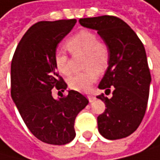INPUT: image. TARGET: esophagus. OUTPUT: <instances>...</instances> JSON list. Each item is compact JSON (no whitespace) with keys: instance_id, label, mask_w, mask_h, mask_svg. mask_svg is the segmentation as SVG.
Here are the masks:
<instances>
[{"instance_id":"obj_1","label":"esophagus","mask_w":160,"mask_h":160,"mask_svg":"<svg viewBox=\"0 0 160 160\" xmlns=\"http://www.w3.org/2000/svg\"><path fill=\"white\" fill-rule=\"evenodd\" d=\"M88 99L90 100V102H92V101L95 100V97H94L92 94H89V95H88Z\"/></svg>"}]
</instances>
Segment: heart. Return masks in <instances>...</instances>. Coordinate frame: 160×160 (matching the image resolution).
I'll use <instances>...</instances> for the list:
<instances>
[{"mask_svg": "<svg viewBox=\"0 0 160 160\" xmlns=\"http://www.w3.org/2000/svg\"><path fill=\"white\" fill-rule=\"evenodd\" d=\"M68 50L73 53H84V68L82 72L76 73L68 79V86L74 91L88 92L98 78V71L106 70L111 59L109 46L98 40L95 32L82 29L71 36L66 43ZM54 63L58 71L68 76L71 73L69 59L63 49H57L54 53Z\"/></svg>", "mask_w": 160, "mask_h": 160, "instance_id": "heart-1", "label": "heart"}]
</instances>
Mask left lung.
<instances>
[{"label":"left lung","instance_id":"8db88e82","mask_svg":"<svg viewBox=\"0 0 160 160\" xmlns=\"http://www.w3.org/2000/svg\"><path fill=\"white\" fill-rule=\"evenodd\" d=\"M85 27L97 30L111 50L108 69L98 88L97 96L106 105L97 117L98 131L107 139L129 137L144 117L150 91L151 73L146 51L138 36L127 23L115 16H99L79 20Z\"/></svg>","mask_w":160,"mask_h":160}]
</instances>
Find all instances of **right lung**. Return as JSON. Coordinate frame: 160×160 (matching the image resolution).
I'll use <instances>...</instances> for the list:
<instances>
[{"label":"right lung","mask_w":160,"mask_h":160,"mask_svg":"<svg viewBox=\"0 0 160 160\" xmlns=\"http://www.w3.org/2000/svg\"><path fill=\"white\" fill-rule=\"evenodd\" d=\"M75 23V19L34 23L18 44L11 62V97L28 130L48 144L72 140L75 118L89 103L76 91H68L58 100L51 94L53 88L59 92L67 89L55 67L54 53Z\"/></svg>","instance_id":"add662e5"}]
</instances>
